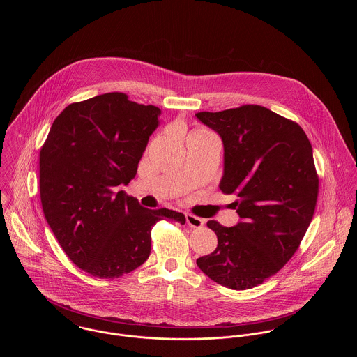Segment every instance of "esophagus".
<instances>
[{"instance_id": "obj_1", "label": "esophagus", "mask_w": 357, "mask_h": 357, "mask_svg": "<svg viewBox=\"0 0 357 357\" xmlns=\"http://www.w3.org/2000/svg\"><path fill=\"white\" fill-rule=\"evenodd\" d=\"M186 222L190 227H194V229H201L204 225V221L202 218L195 217L192 214H186Z\"/></svg>"}]
</instances>
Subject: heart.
I'll use <instances>...</instances> for the list:
<instances>
[{
    "label": "heart",
    "mask_w": 357,
    "mask_h": 357,
    "mask_svg": "<svg viewBox=\"0 0 357 357\" xmlns=\"http://www.w3.org/2000/svg\"><path fill=\"white\" fill-rule=\"evenodd\" d=\"M213 134L211 132H208L207 130H204V128H195V130H192L188 135H187V140H190V139H195V137H206V136H211Z\"/></svg>",
    "instance_id": "b5f03b06"
}]
</instances>
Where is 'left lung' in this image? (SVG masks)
I'll return each instance as SVG.
<instances>
[{
    "label": "left lung",
    "instance_id": "1",
    "mask_svg": "<svg viewBox=\"0 0 357 357\" xmlns=\"http://www.w3.org/2000/svg\"><path fill=\"white\" fill-rule=\"evenodd\" d=\"M197 118L217 131L225 149L220 188L234 194L237 226L208 221L218 238L199 269L222 287L252 289L280 272L297 252L313 218L319 175L312 144L293 120L246 104Z\"/></svg>",
    "mask_w": 357,
    "mask_h": 357
}]
</instances>
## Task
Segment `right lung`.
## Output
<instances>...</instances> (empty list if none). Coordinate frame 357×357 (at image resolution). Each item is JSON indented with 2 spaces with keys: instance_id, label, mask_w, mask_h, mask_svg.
<instances>
[{
  "instance_id": "1",
  "label": "right lung",
  "mask_w": 357,
  "mask_h": 357,
  "mask_svg": "<svg viewBox=\"0 0 357 357\" xmlns=\"http://www.w3.org/2000/svg\"><path fill=\"white\" fill-rule=\"evenodd\" d=\"M160 114L121 92L72 102L40 150L45 220L69 259L93 277L135 271L150 255L156 222H186L182 213L143 207L118 191L135 176Z\"/></svg>"
}]
</instances>
